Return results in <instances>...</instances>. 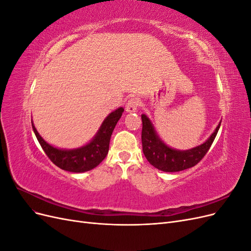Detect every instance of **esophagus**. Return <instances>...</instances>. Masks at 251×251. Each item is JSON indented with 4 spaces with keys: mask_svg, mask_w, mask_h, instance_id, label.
<instances>
[{
    "mask_svg": "<svg viewBox=\"0 0 251 251\" xmlns=\"http://www.w3.org/2000/svg\"><path fill=\"white\" fill-rule=\"evenodd\" d=\"M138 105H139V100L137 98H130V100H127L126 104V111L127 113H135L137 112L138 109Z\"/></svg>",
    "mask_w": 251,
    "mask_h": 251,
    "instance_id": "esophagus-1",
    "label": "esophagus"
}]
</instances>
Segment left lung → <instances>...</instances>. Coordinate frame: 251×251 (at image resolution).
<instances>
[{
  "label": "left lung",
  "instance_id": "1",
  "mask_svg": "<svg viewBox=\"0 0 251 251\" xmlns=\"http://www.w3.org/2000/svg\"><path fill=\"white\" fill-rule=\"evenodd\" d=\"M141 119V141L143 154L151 165L166 173L184 171L193 168L194 165L198 163L208 151L211 143L216 138L220 126H221V121H220L214 133L200 146L181 151L169 147L160 139L153 124L146 114H142Z\"/></svg>",
  "mask_w": 251,
  "mask_h": 251
}]
</instances>
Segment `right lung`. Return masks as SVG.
I'll return each mask as SVG.
<instances>
[{
    "label": "right lung",
    "mask_w": 251,
    "mask_h": 251,
    "mask_svg": "<svg viewBox=\"0 0 251 251\" xmlns=\"http://www.w3.org/2000/svg\"><path fill=\"white\" fill-rule=\"evenodd\" d=\"M125 109L120 107L111 112L104 118L100 127L94 137L87 144L76 149H59L53 147L45 140L35 128L33 121L32 128L42 149L50 160L59 169L71 173H85L93 170L107 156L109 151L110 139L116 124L123 115Z\"/></svg>",
    "instance_id": "1"
}]
</instances>
